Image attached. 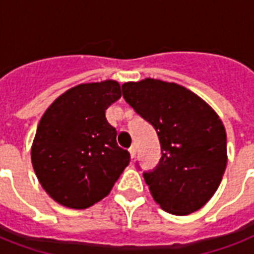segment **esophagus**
Here are the masks:
<instances>
[{
  "label": "esophagus",
  "instance_id": "obj_1",
  "mask_svg": "<svg viewBox=\"0 0 254 254\" xmlns=\"http://www.w3.org/2000/svg\"><path fill=\"white\" fill-rule=\"evenodd\" d=\"M129 153H130L131 158H134L135 154H137V146H135V145H131L130 149H129Z\"/></svg>",
  "mask_w": 254,
  "mask_h": 254
}]
</instances>
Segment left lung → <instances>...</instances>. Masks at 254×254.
<instances>
[{
	"label": "left lung",
	"mask_w": 254,
	"mask_h": 254,
	"mask_svg": "<svg viewBox=\"0 0 254 254\" xmlns=\"http://www.w3.org/2000/svg\"><path fill=\"white\" fill-rule=\"evenodd\" d=\"M123 96L158 134L161 161L143 173L153 199L178 216L200 209L216 192L228 161L220 117L187 88L151 77L123 84Z\"/></svg>",
	"instance_id": "1"
}]
</instances>
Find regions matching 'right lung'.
I'll use <instances>...</instances> for the list:
<instances>
[{
    "mask_svg": "<svg viewBox=\"0 0 254 254\" xmlns=\"http://www.w3.org/2000/svg\"><path fill=\"white\" fill-rule=\"evenodd\" d=\"M121 97L116 80L85 83L65 91L42 116L31 162L43 190L59 204L84 209L111 192L130 162L117 145L105 111Z\"/></svg>",
    "mask_w": 254,
    "mask_h": 254,
    "instance_id": "add662e5",
    "label": "right lung"
}]
</instances>
